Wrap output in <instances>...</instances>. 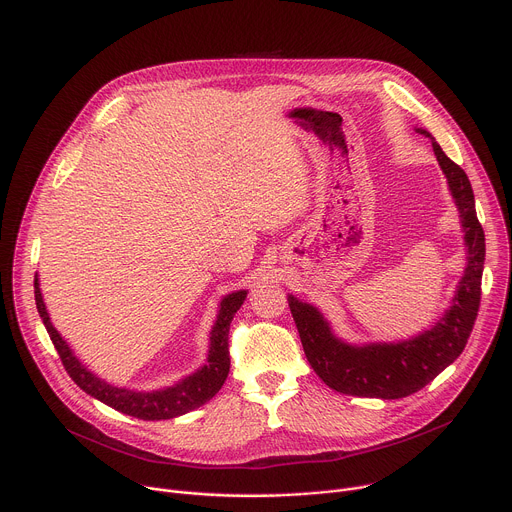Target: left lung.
I'll return each instance as SVG.
<instances>
[{"mask_svg":"<svg viewBox=\"0 0 512 512\" xmlns=\"http://www.w3.org/2000/svg\"><path fill=\"white\" fill-rule=\"evenodd\" d=\"M416 132L430 138L458 208L466 268L448 310L430 328L398 342L350 344L334 334L330 322L316 306L288 294V306L310 366L324 384L342 394L394 400L418 392L460 356L478 314L484 232L476 218L472 186L464 170L442 152L426 130L416 128Z\"/></svg>","mask_w":512,"mask_h":512,"instance_id":"1","label":"left lung"}]
</instances>
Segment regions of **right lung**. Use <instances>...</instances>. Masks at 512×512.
<instances>
[{"label":"right lung","mask_w":512,"mask_h":512,"mask_svg":"<svg viewBox=\"0 0 512 512\" xmlns=\"http://www.w3.org/2000/svg\"><path fill=\"white\" fill-rule=\"evenodd\" d=\"M34 294H36V306L44 320V326L70 374V378L90 396L98 398L100 402L116 408L118 412L130 414L134 418L142 420H168L182 416L202 404H206L226 382L230 372V352H228V332L230 322L234 314L240 310V306L246 300L248 290H236L232 294H226L220 300L216 322L210 330V346H208V358L206 364L200 366L190 376L178 380L172 386L158 388V390H132L124 386H116L106 382L104 378L96 376L90 368H86L80 358L74 354L70 344L62 338V334L54 328L42 290L40 280L36 274L34 280Z\"/></svg>","instance_id":"right-lung-1"}]
</instances>
